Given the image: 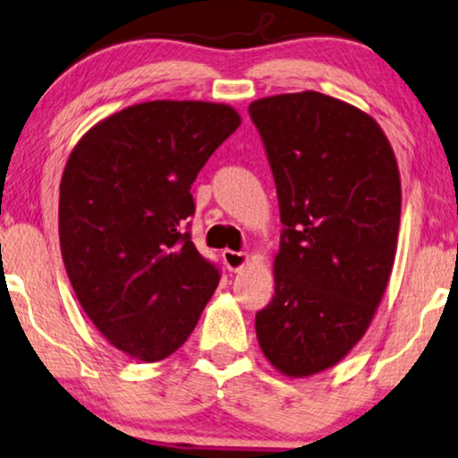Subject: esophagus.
<instances>
[{
	"label": "esophagus",
	"mask_w": 458,
	"mask_h": 458,
	"mask_svg": "<svg viewBox=\"0 0 458 458\" xmlns=\"http://www.w3.org/2000/svg\"><path fill=\"white\" fill-rule=\"evenodd\" d=\"M223 262L231 273H237L242 267L248 265V254L246 252H235V250H223Z\"/></svg>",
	"instance_id": "1"
}]
</instances>
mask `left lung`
<instances>
[{"label": "left lung", "mask_w": 458, "mask_h": 458, "mask_svg": "<svg viewBox=\"0 0 458 458\" xmlns=\"http://www.w3.org/2000/svg\"><path fill=\"white\" fill-rule=\"evenodd\" d=\"M248 112L284 223L256 335L275 369L306 377L340 362L381 302L400 227L398 165L371 116L318 91L256 99Z\"/></svg>", "instance_id": "1"}]
</instances>
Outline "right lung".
<instances>
[{
  "label": "right lung",
  "mask_w": 458,
  "mask_h": 458,
  "mask_svg": "<svg viewBox=\"0 0 458 458\" xmlns=\"http://www.w3.org/2000/svg\"><path fill=\"white\" fill-rule=\"evenodd\" d=\"M225 104L156 99L98 123L60 183L68 279L106 340L143 362L183 346L221 271L191 242L199 168L240 127Z\"/></svg>",
  "instance_id": "1"
}]
</instances>
